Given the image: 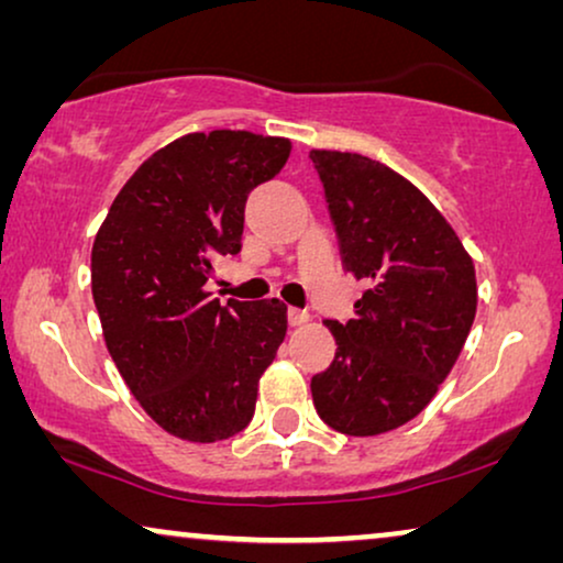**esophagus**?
I'll use <instances>...</instances> for the list:
<instances>
[{
	"label": "esophagus",
	"instance_id": "34e87169",
	"mask_svg": "<svg viewBox=\"0 0 563 563\" xmlns=\"http://www.w3.org/2000/svg\"><path fill=\"white\" fill-rule=\"evenodd\" d=\"M287 320L291 328H299V325H305V322H310V314H307L305 310H297V307H289Z\"/></svg>",
	"mask_w": 563,
	"mask_h": 563
}]
</instances>
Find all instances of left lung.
Here are the masks:
<instances>
[{"mask_svg":"<svg viewBox=\"0 0 563 563\" xmlns=\"http://www.w3.org/2000/svg\"><path fill=\"white\" fill-rule=\"evenodd\" d=\"M343 268L366 282L356 318L325 320L338 351L312 376L314 410L345 435H379L426 410L476 314L474 261L433 202L358 153L310 151Z\"/></svg>","mask_w":563,"mask_h":563,"instance_id":"1","label":"left lung"}]
</instances>
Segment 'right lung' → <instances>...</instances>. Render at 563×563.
<instances>
[{"label":"right lung","instance_id":"add662e5","mask_svg":"<svg viewBox=\"0 0 563 563\" xmlns=\"http://www.w3.org/2000/svg\"><path fill=\"white\" fill-rule=\"evenodd\" d=\"M287 137L189 133L130 176L91 249L107 351L166 433L214 443L253 418L258 379L287 335L279 299H210L214 261L241 253L251 189L287 164Z\"/></svg>","mask_w":563,"mask_h":563}]
</instances>
